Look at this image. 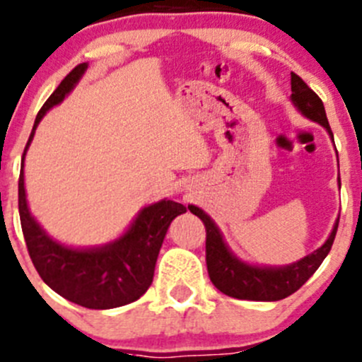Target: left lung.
Returning a JSON list of instances; mask_svg holds the SVG:
<instances>
[{
	"label": "left lung",
	"instance_id": "8db88e82",
	"mask_svg": "<svg viewBox=\"0 0 362 362\" xmlns=\"http://www.w3.org/2000/svg\"><path fill=\"white\" fill-rule=\"evenodd\" d=\"M291 90H293L291 101L298 108V112H301V115H305L306 119L320 124L333 140V131L327 122L322 100L296 73H291ZM189 210L198 215L206 228V268L211 284L226 296L236 299H249V301H279V299L296 293L317 272V268L329 254L339 221L338 217L333 226V231L322 243V247L293 264L257 266L249 264L236 254H233L228 243L224 242L221 229L202 208L191 204Z\"/></svg>",
	"mask_w": 362,
	"mask_h": 362
}]
</instances>
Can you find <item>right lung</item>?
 Here are the masks:
<instances>
[{
	"label": "right lung",
	"mask_w": 362,
	"mask_h": 362,
	"mask_svg": "<svg viewBox=\"0 0 362 362\" xmlns=\"http://www.w3.org/2000/svg\"><path fill=\"white\" fill-rule=\"evenodd\" d=\"M89 64L82 63L64 76L38 112L23 154L19 177V215L29 257L43 282L75 305L108 310L136 301L147 293L154 279L156 261L168 228L187 208L171 199L144 206L129 228L113 242L76 249L57 242L31 215L24 189V158L40 120L75 89Z\"/></svg>",
	"instance_id": "obj_1"
}]
</instances>
